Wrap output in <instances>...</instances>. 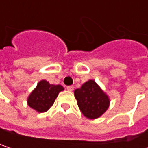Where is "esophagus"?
Wrapping results in <instances>:
<instances>
[{
    "label": "esophagus",
    "instance_id": "34e87169",
    "mask_svg": "<svg viewBox=\"0 0 148 148\" xmlns=\"http://www.w3.org/2000/svg\"><path fill=\"white\" fill-rule=\"evenodd\" d=\"M67 90H68V91H69V92H73V90H74V86H67Z\"/></svg>",
    "mask_w": 148,
    "mask_h": 148
}]
</instances>
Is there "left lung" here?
Returning a JSON list of instances; mask_svg holds the SVG:
<instances>
[{
    "mask_svg": "<svg viewBox=\"0 0 148 148\" xmlns=\"http://www.w3.org/2000/svg\"><path fill=\"white\" fill-rule=\"evenodd\" d=\"M74 97L82 114L89 119L101 116L110 105L109 97L92 79L74 91Z\"/></svg>",
    "mask_w": 148,
    "mask_h": 148,
    "instance_id": "obj_1",
    "label": "left lung"
}]
</instances>
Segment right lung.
Returning a JSON list of instances; mask_svg holds the SVG:
<instances>
[{
    "mask_svg": "<svg viewBox=\"0 0 148 148\" xmlns=\"http://www.w3.org/2000/svg\"><path fill=\"white\" fill-rule=\"evenodd\" d=\"M64 88L61 85H52L47 80H41L27 99L28 105L39 113L47 111L54 103L60 92Z\"/></svg>",
    "mask_w": 148,
    "mask_h": 148,
    "instance_id": "right-lung-1",
    "label": "right lung"
}]
</instances>
